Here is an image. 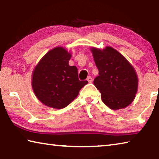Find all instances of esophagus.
Masks as SVG:
<instances>
[{
    "instance_id": "1",
    "label": "esophagus",
    "mask_w": 159,
    "mask_h": 159,
    "mask_svg": "<svg viewBox=\"0 0 159 159\" xmlns=\"http://www.w3.org/2000/svg\"><path fill=\"white\" fill-rule=\"evenodd\" d=\"M87 80L88 81V83H92L93 82V78L91 76H88L87 78Z\"/></svg>"
}]
</instances>
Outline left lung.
I'll return each instance as SVG.
<instances>
[{"label": "left lung", "instance_id": "1", "mask_svg": "<svg viewBox=\"0 0 159 159\" xmlns=\"http://www.w3.org/2000/svg\"><path fill=\"white\" fill-rule=\"evenodd\" d=\"M99 76L94 85L104 104L112 110L125 108L133 102L138 88V77L133 66L122 54L110 46L92 47Z\"/></svg>", "mask_w": 159, "mask_h": 159}]
</instances>
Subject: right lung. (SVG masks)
Here are the masks:
<instances>
[{"instance_id":"right-lung-1","label":"right lung","mask_w":159,"mask_h":159,"mask_svg":"<svg viewBox=\"0 0 159 159\" xmlns=\"http://www.w3.org/2000/svg\"><path fill=\"white\" fill-rule=\"evenodd\" d=\"M71 53L59 46L45 54L34 69L32 89L45 106L60 109L68 106L88 83L79 80L76 66H69Z\"/></svg>"}]
</instances>
